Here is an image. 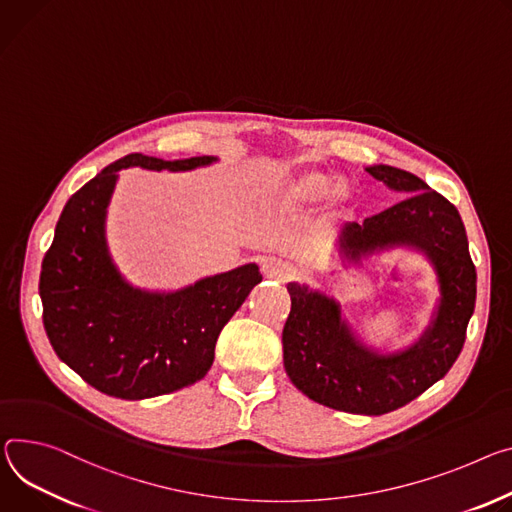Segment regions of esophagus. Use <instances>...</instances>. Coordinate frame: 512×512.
Masks as SVG:
<instances>
[{
  "label": "esophagus",
  "mask_w": 512,
  "mask_h": 512,
  "mask_svg": "<svg viewBox=\"0 0 512 512\" xmlns=\"http://www.w3.org/2000/svg\"><path fill=\"white\" fill-rule=\"evenodd\" d=\"M261 271H263V275L267 277V280H275V282H280V284H286V282L294 280V275H296L294 265H290V263H286L282 259H275V257L265 259L263 265H261Z\"/></svg>",
  "instance_id": "obj_1"
}]
</instances>
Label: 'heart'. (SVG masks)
Wrapping results in <instances>:
<instances>
[{"label": "heart", "instance_id": "obj_1", "mask_svg": "<svg viewBox=\"0 0 512 512\" xmlns=\"http://www.w3.org/2000/svg\"><path fill=\"white\" fill-rule=\"evenodd\" d=\"M329 183H331V177H329L327 173L308 171V173H304V175H300V177L296 179L294 188H292V194H294V198H298V200H314V198H318L320 194L327 192ZM347 196H349V190H347L345 183H337L335 188L331 190V198H333L337 204H339V202H345Z\"/></svg>", "mask_w": 512, "mask_h": 512}]
</instances>
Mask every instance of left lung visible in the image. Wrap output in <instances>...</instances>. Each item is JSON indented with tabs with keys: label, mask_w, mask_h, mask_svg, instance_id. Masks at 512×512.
Segmentation results:
<instances>
[{
	"label": "left lung",
	"mask_w": 512,
	"mask_h": 512,
	"mask_svg": "<svg viewBox=\"0 0 512 512\" xmlns=\"http://www.w3.org/2000/svg\"><path fill=\"white\" fill-rule=\"evenodd\" d=\"M365 171L408 196L363 224H345L339 235L343 259L359 263L392 247L425 253L439 282L437 312L414 345L380 353L355 337L335 298L292 282L282 343L284 367L302 394L335 410L378 416L421 396L459 357L476 306V267L466 226L449 200L404 169L374 165Z\"/></svg>",
	"instance_id": "obj_1"
}]
</instances>
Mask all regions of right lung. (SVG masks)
Listing matches in <instances>:
<instances>
[{"label":"right lung","instance_id":"1","mask_svg":"<svg viewBox=\"0 0 512 512\" xmlns=\"http://www.w3.org/2000/svg\"><path fill=\"white\" fill-rule=\"evenodd\" d=\"M214 161L126 155L87 181L61 212L38 284L44 331L59 359L108 396L143 400L202 380L224 324L263 280L247 263L177 292H145L112 263L106 210L118 171H188Z\"/></svg>","mask_w":512,"mask_h":512}]
</instances>
